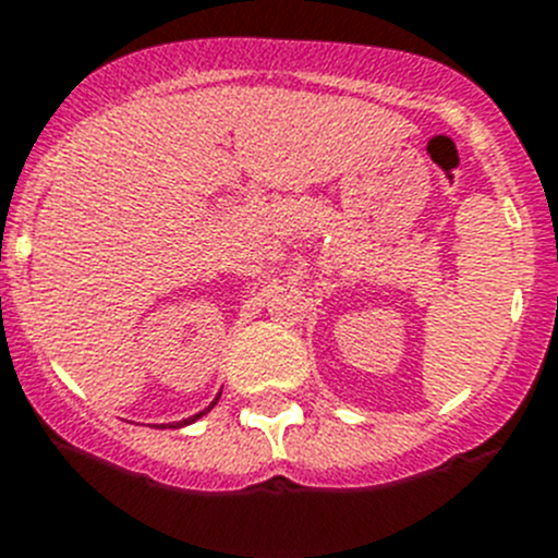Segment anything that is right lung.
<instances>
[{"label": "right lung", "mask_w": 558, "mask_h": 558, "mask_svg": "<svg viewBox=\"0 0 558 558\" xmlns=\"http://www.w3.org/2000/svg\"><path fill=\"white\" fill-rule=\"evenodd\" d=\"M217 399H220V397H217ZM217 399H215V402H211V404H208V408H206V410H201V413H195V415H192V418H184V421H179V424H173V426H175V429H179V426H186V424H192V421L203 418V415H206V413H208V410L215 408V404H217Z\"/></svg>", "instance_id": "add662e5"}]
</instances>
